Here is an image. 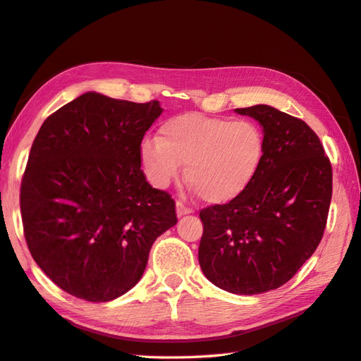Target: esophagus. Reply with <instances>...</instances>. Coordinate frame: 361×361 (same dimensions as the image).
Wrapping results in <instances>:
<instances>
[{
    "label": "esophagus",
    "mask_w": 361,
    "mask_h": 361,
    "mask_svg": "<svg viewBox=\"0 0 361 361\" xmlns=\"http://www.w3.org/2000/svg\"><path fill=\"white\" fill-rule=\"evenodd\" d=\"M175 209H177V216L180 218V216H184V215H189V214H192V209L190 207H188L186 204H184V202H181V201H177V206H175Z\"/></svg>",
    "instance_id": "obj_1"
}]
</instances>
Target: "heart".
Instances as JSON below:
<instances>
[{"mask_svg": "<svg viewBox=\"0 0 361 361\" xmlns=\"http://www.w3.org/2000/svg\"><path fill=\"white\" fill-rule=\"evenodd\" d=\"M147 178L166 188L186 164V180L210 204L233 201L248 189L265 157V137L252 120L184 113L164 120L159 138L140 147Z\"/></svg>", "mask_w": 361, "mask_h": 361, "instance_id": "1", "label": "heart"}]
</instances>
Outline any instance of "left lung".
<instances>
[{"instance_id": "left-lung-1", "label": "left lung", "mask_w": 361, "mask_h": 361, "mask_svg": "<svg viewBox=\"0 0 361 361\" xmlns=\"http://www.w3.org/2000/svg\"><path fill=\"white\" fill-rule=\"evenodd\" d=\"M264 128L265 157L241 197L202 209L198 261L207 279L233 294L288 282L323 236L332 169L316 133L270 105L236 108Z\"/></svg>"}]
</instances>
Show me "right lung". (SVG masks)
I'll return each instance as SVG.
<instances>
[{
  "mask_svg": "<svg viewBox=\"0 0 361 361\" xmlns=\"http://www.w3.org/2000/svg\"><path fill=\"white\" fill-rule=\"evenodd\" d=\"M163 108L88 91L45 118L21 183L27 247L71 295L109 302L140 281L154 241L177 224L168 192L146 181L145 133Z\"/></svg>",
  "mask_w": 361,
  "mask_h": 361,
  "instance_id": "obj_1",
  "label": "right lung"
}]
</instances>
